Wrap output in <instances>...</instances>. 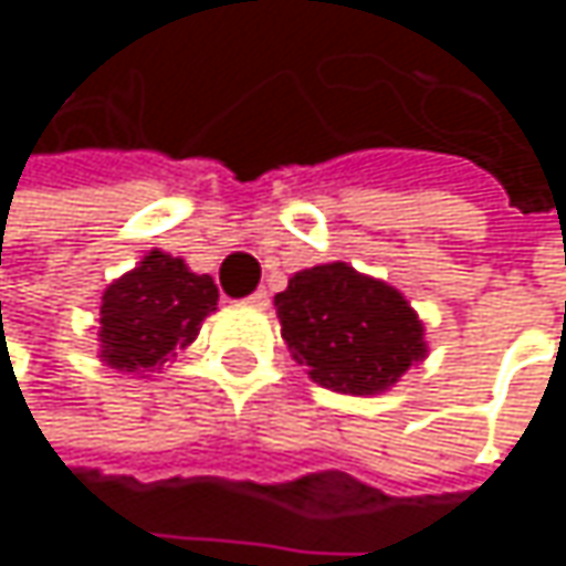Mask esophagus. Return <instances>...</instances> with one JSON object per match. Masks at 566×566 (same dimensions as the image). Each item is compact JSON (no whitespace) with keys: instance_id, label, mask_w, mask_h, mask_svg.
Masks as SVG:
<instances>
[{"instance_id":"obj_1","label":"esophagus","mask_w":566,"mask_h":566,"mask_svg":"<svg viewBox=\"0 0 566 566\" xmlns=\"http://www.w3.org/2000/svg\"><path fill=\"white\" fill-rule=\"evenodd\" d=\"M249 304H252V307H269V291H265V287H259V291L249 297Z\"/></svg>"}]
</instances>
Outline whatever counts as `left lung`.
I'll return each mask as SVG.
<instances>
[{"mask_svg":"<svg viewBox=\"0 0 566 566\" xmlns=\"http://www.w3.org/2000/svg\"><path fill=\"white\" fill-rule=\"evenodd\" d=\"M275 311L291 357L334 394H384L426 357L422 321L409 301L347 262L297 272L275 294Z\"/></svg>","mask_w":566,"mask_h":566,"instance_id":"obj_1","label":"left lung"}]
</instances>
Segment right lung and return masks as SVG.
<instances>
[{"label": "right lung", "instance_id": "right-lung-1", "mask_svg": "<svg viewBox=\"0 0 566 566\" xmlns=\"http://www.w3.org/2000/svg\"><path fill=\"white\" fill-rule=\"evenodd\" d=\"M219 287L154 249L101 294V360L124 374L157 370L189 347L216 311Z\"/></svg>", "mask_w": 566, "mask_h": 566}]
</instances>
